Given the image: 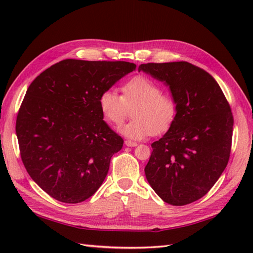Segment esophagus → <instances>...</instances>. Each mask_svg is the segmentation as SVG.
Here are the masks:
<instances>
[{
  "label": "esophagus",
  "instance_id": "1",
  "mask_svg": "<svg viewBox=\"0 0 253 253\" xmlns=\"http://www.w3.org/2000/svg\"><path fill=\"white\" fill-rule=\"evenodd\" d=\"M125 144L127 147H136V146H138L137 142H133V141H130V140H126Z\"/></svg>",
  "mask_w": 253,
  "mask_h": 253
}]
</instances>
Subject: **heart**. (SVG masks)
<instances>
[{"instance_id":"obj_1","label":"heart","mask_w":253,"mask_h":253,"mask_svg":"<svg viewBox=\"0 0 253 253\" xmlns=\"http://www.w3.org/2000/svg\"><path fill=\"white\" fill-rule=\"evenodd\" d=\"M122 95L115 89H105L99 96V107L105 120L121 125L132 107V120L118 128L123 136L131 140H141L161 132L174 121L177 112L176 100L170 93L161 92L160 85L148 77L136 76L122 87Z\"/></svg>"}]
</instances>
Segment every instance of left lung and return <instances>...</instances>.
<instances>
[{
	"label": "left lung",
	"instance_id": "obj_1",
	"mask_svg": "<svg viewBox=\"0 0 253 253\" xmlns=\"http://www.w3.org/2000/svg\"><path fill=\"white\" fill-rule=\"evenodd\" d=\"M164 83L177 112L165 135L151 144L147 180L166 203L185 206L207 195L228 163L234 118L216 80L188 62L141 64Z\"/></svg>",
	"mask_w": 253,
	"mask_h": 253
}]
</instances>
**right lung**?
Segmentation results:
<instances>
[{
  "label": "right lung",
  "instance_id": "obj_1",
  "mask_svg": "<svg viewBox=\"0 0 253 253\" xmlns=\"http://www.w3.org/2000/svg\"><path fill=\"white\" fill-rule=\"evenodd\" d=\"M135 69L128 62L69 58L31 83L16 135L27 171L47 195L79 203L99 189L124 143L103 121L99 96Z\"/></svg>",
  "mask_w": 253,
  "mask_h": 253
}]
</instances>
